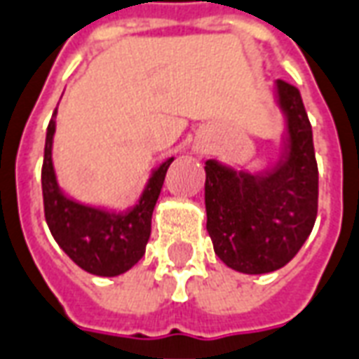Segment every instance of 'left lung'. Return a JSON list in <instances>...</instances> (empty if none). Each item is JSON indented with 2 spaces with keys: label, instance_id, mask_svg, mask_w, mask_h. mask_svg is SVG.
I'll use <instances>...</instances> for the list:
<instances>
[{
  "label": "left lung",
  "instance_id": "obj_1",
  "mask_svg": "<svg viewBox=\"0 0 359 359\" xmlns=\"http://www.w3.org/2000/svg\"><path fill=\"white\" fill-rule=\"evenodd\" d=\"M284 116L280 160L261 174L205 162L207 230L218 259L243 274L278 271L296 257L313 230L319 197L313 133L302 94L274 83Z\"/></svg>",
  "mask_w": 359,
  "mask_h": 359
}]
</instances>
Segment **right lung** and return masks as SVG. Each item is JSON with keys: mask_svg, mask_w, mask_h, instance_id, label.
Instances as JSON below:
<instances>
[{"mask_svg": "<svg viewBox=\"0 0 359 359\" xmlns=\"http://www.w3.org/2000/svg\"><path fill=\"white\" fill-rule=\"evenodd\" d=\"M55 116L57 108L46 131L42 164V195L48 228L65 255L83 271L96 276H119L144 255L151 238L152 210L174 158H168L152 170L141 197L123 212L86 205L69 197L57 184L52 156Z\"/></svg>", "mask_w": 359, "mask_h": 359, "instance_id": "obj_1", "label": "right lung"}]
</instances>
